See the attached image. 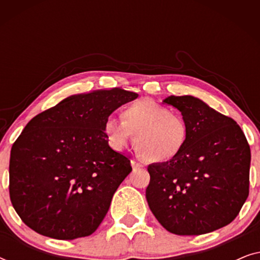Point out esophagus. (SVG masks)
Masks as SVG:
<instances>
[{"label": "esophagus", "mask_w": 260, "mask_h": 260, "mask_svg": "<svg viewBox=\"0 0 260 260\" xmlns=\"http://www.w3.org/2000/svg\"><path fill=\"white\" fill-rule=\"evenodd\" d=\"M131 166H133L134 170L135 169H140V168H142V167H143V163L140 162V161H137V159L133 158V159H131Z\"/></svg>", "instance_id": "esophagus-1"}]
</instances>
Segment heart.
Listing matches in <instances>:
<instances>
[{"label":"heart","mask_w":260,"mask_h":260,"mask_svg":"<svg viewBox=\"0 0 260 260\" xmlns=\"http://www.w3.org/2000/svg\"><path fill=\"white\" fill-rule=\"evenodd\" d=\"M103 130L115 150H122L135 134L138 151L151 162H165L179 155L189 135L182 116L152 101H138L125 106L122 119L109 117Z\"/></svg>","instance_id":"1"}]
</instances>
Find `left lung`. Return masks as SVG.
I'll use <instances>...</instances> for the list:
<instances>
[{
  "mask_svg": "<svg viewBox=\"0 0 260 260\" xmlns=\"http://www.w3.org/2000/svg\"><path fill=\"white\" fill-rule=\"evenodd\" d=\"M163 102L179 110L189 135L179 155L148 167L149 208L177 236L221 229L237 218L250 191L246 137L236 120L200 99L170 95Z\"/></svg>",
  "mask_w": 260,
  "mask_h": 260,
  "instance_id": "obj_1",
  "label": "left lung"
}]
</instances>
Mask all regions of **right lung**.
I'll return each instance as SVG.
<instances>
[{"label":"right lung","mask_w":260,"mask_h":260,"mask_svg":"<svg viewBox=\"0 0 260 260\" xmlns=\"http://www.w3.org/2000/svg\"><path fill=\"white\" fill-rule=\"evenodd\" d=\"M137 97L117 87L74 94L24 126L10 151L9 195L29 229L60 240L98 229L133 170L126 156L110 148L103 127Z\"/></svg>","instance_id":"right-lung-1"}]
</instances>
